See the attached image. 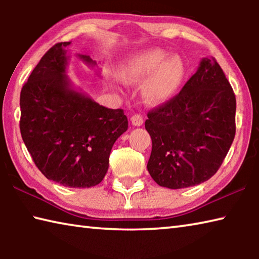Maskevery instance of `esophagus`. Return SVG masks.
Masks as SVG:
<instances>
[{"label":"esophagus","mask_w":259,"mask_h":259,"mask_svg":"<svg viewBox=\"0 0 259 259\" xmlns=\"http://www.w3.org/2000/svg\"><path fill=\"white\" fill-rule=\"evenodd\" d=\"M130 121H131V124L135 125V126H140L144 122L142 115H139V114H135L134 116H131Z\"/></svg>","instance_id":"1"}]
</instances>
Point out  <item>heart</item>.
<instances>
[{
	"instance_id": "b5f03b06",
	"label": "heart",
	"mask_w": 259,
	"mask_h": 259,
	"mask_svg": "<svg viewBox=\"0 0 259 259\" xmlns=\"http://www.w3.org/2000/svg\"><path fill=\"white\" fill-rule=\"evenodd\" d=\"M184 76V66L176 57L151 48L128 56L121 67L120 78L126 84L143 83L142 96L150 106L168 103L177 93Z\"/></svg>"
}]
</instances>
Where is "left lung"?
Wrapping results in <instances>:
<instances>
[{
  "mask_svg": "<svg viewBox=\"0 0 259 259\" xmlns=\"http://www.w3.org/2000/svg\"><path fill=\"white\" fill-rule=\"evenodd\" d=\"M233 89L214 58H202L181 93L147 114V170L171 190L199 185L217 172L235 136Z\"/></svg>",
  "mask_w": 259,
  "mask_h": 259,
  "instance_id": "1",
  "label": "left lung"
}]
</instances>
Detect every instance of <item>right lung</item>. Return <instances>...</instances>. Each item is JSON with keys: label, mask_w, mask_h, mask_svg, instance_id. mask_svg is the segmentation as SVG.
I'll return each instance as SVG.
<instances>
[{"label": "right lung", "mask_w": 259, "mask_h": 259, "mask_svg": "<svg viewBox=\"0 0 259 259\" xmlns=\"http://www.w3.org/2000/svg\"><path fill=\"white\" fill-rule=\"evenodd\" d=\"M71 42L42 57L20 93V133L45 176L65 187L98 185L108 170L114 143L128 129L122 109L102 106L67 75ZM76 57L98 74L90 56Z\"/></svg>", "instance_id": "obj_1"}]
</instances>
